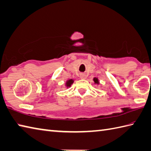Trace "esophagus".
Segmentation results:
<instances>
[{"label": "esophagus", "mask_w": 151, "mask_h": 151, "mask_svg": "<svg viewBox=\"0 0 151 151\" xmlns=\"http://www.w3.org/2000/svg\"><path fill=\"white\" fill-rule=\"evenodd\" d=\"M80 76H81V79H86V75H85V74H81Z\"/></svg>", "instance_id": "obj_1"}]
</instances>
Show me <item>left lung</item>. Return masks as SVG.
<instances>
[{
    "mask_svg": "<svg viewBox=\"0 0 151 151\" xmlns=\"http://www.w3.org/2000/svg\"><path fill=\"white\" fill-rule=\"evenodd\" d=\"M94 81V84H100V82H99V80H98V78H96V77H94V79H93Z\"/></svg>",
    "mask_w": 151,
    "mask_h": 151,
    "instance_id": "8db88e82",
    "label": "left lung"
}]
</instances>
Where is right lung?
Segmentation results:
<instances>
[{
    "instance_id": "add662e5",
    "label": "right lung",
    "mask_w": 151,
    "mask_h": 151,
    "mask_svg": "<svg viewBox=\"0 0 151 151\" xmlns=\"http://www.w3.org/2000/svg\"><path fill=\"white\" fill-rule=\"evenodd\" d=\"M74 83V80L73 79H68V80H67L66 81V83H65V86H66L67 88H69L70 87L71 85H72Z\"/></svg>"
}]
</instances>
